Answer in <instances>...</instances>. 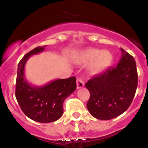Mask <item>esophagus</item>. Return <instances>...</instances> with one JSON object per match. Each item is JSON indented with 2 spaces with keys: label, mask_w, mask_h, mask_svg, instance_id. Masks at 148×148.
<instances>
[{
  "label": "esophagus",
  "mask_w": 148,
  "mask_h": 148,
  "mask_svg": "<svg viewBox=\"0 0 148 148\" xmlns=\"http://www.w3.org/2000/svg\"><path fill=\"white\" fill-rule=\"evenodd\" d=\"M76 84H77V89L82 88V87H84V81L82 80L81 78H77Z\"/></svg>",
  "instance_id": "34e87169"
}]
</instances>
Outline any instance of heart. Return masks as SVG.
<instances>
[{
    "label": "heart",
    "instance_id": "obj_1",
    "mask_svg": "<svg viewBox=\"0 0 148 148\" xmlns=\"http://www.w3.org/2000/svg\"><path fill=\"white\" fill-rule=\"evenodd\" d=\"M77 61L81 64H87L90 62L89 66L90 73L99 74L111 66L113 61V56L108 50L90 48L81 52Z\"/></svg>",
    "mask_w": 148,
    "mask_h": 148
}]
</instances>
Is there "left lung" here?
Instances as JSON below:
<instances>
[{"mask_svg":"<svg viewBox=\"0 0 148 148\" xmlns=\"http://www.w3.org/2000/svg\"><path fill=\"white\" fill-rule=\"evenodd\" d=\"M121 56L115 67H110L86 83L90 93L87 104L95 119L110 120L122 114L131 104L138 84L134 58L121 49Z\"/></svg>","mask_w":148,"mask_h":148,"instance_id":"1","label":"left lung"}]
</instances>
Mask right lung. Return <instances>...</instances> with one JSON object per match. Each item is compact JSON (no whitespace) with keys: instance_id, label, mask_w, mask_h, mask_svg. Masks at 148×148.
<instances>
[{"instance_id":"right-lung-1","label":"right lung","mask_w":148,"mask_h":148,"mask_svg":"<svg viewBox=\"0 0 148 148\" xmlns=\"http://www.w3.org/2000/svg\"><path fill=\"white\" fill-rule=\"evenodd\" d=\"M46 46L38 47L23 56L18 66L15 97L24 114L38 122L57 121L64 113L63 103L76 89V78L56 79L43 86H33L27 82L24 70L29 58L44 52Z\"/></svg>"}]
</instances>
